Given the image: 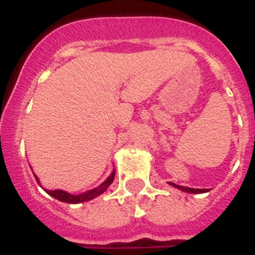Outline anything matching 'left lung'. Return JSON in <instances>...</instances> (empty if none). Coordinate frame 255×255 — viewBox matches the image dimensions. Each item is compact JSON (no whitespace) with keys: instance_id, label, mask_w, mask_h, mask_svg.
<instances>
[{"instance_id":"1","label":"left lung","mask_w":255,"mask_h":255,"mask_svg":"<svg viewBox=\"0 0 255 255\" xmlns=\"http://www.w3.org/2000/svg\"><path fill=\"white\" fill-rule=\"evenodd\" d=\"M171 185L175 186V188H177V189H181L182 191H188V193H194V194H198V193H206V191H208V190H207V189H191V188H185V186L176 185V184H173V182H171Z\"/></svg>"}]
</instances>
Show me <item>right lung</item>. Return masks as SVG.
I'll use <instances>...</instances> for the list:
<instances>
[{"mask_svg":"<svg viewBox=\"0 0 255 255\" xmlns=\"http://www.w3.org/2000/svg\"><path fill=\"white\" fill-rule=\"evenodd\" d=\"M114 179H115V172H112L111 175L108 176V179L106 180L105 182H102V184H101L98 188L92 189V190L85 191V193H83V194H79V195H73V194H70V193H66V191H64V190H46V191L48 193L49 195H51V197L56 198V199L61 200V202H65V203H83V202H88V200L93 199V198H96V197H98L100 194H102L103 191H105L108 186L111 185L112 181H114ZM35 180L39 182V180H38L37 176H35Z\"/></svg>","mask_w":255,"mask_h":255,"instance_id":"right-lung-1","label":"right lung"}]
</instances>
